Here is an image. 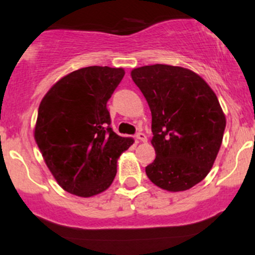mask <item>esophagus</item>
I'll return each mask as SVG.
<instances>
[{"label":"esophagus","mask_w":255,"mask_h":255,"mask_svg":"<svg viewBox=\"0 0 255 255\" xmlns=\"http://www.w3.org/2000/svg\"><path fill=\"white\" fill-rule=\"evenodd\" d=\"M136 137L140 140V141H142V142L147 141V136H146L144 133H137L136 134Z\"/></svg>","instance_id":"esophagus-1"}]
</instances>
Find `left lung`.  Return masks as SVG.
<instances>
[{
  "label": "left lung",
  "mask_w": 255,
  "mask_h": 255,
  "mask_svg": "<svg viewBox=\"0 0 255 255\" xmlns=\"http://www.w3.org/2000/svg\"><path fill=\"white\" fill-rule=\"evenodd\" d=\"M130 75L152 115L156 158L146 175L165 191L192 188L211 170L223 140L227 121L217 96L197 73L182 67L144 66Z\"/></svg>",
  "instance_id": "1"
}]
</instances>
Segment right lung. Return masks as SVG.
<instances>
[{"label": "right lung", "mask_w": 255, "mask_h": 255, "mask_svg": "<svg viewBox=\"0 0 255 255\" xmlns=\"http://www.w3.org/2000/svg\"><path fill=\"white\" fill-rule=\"evenodd\" d=\"M124 75L122 68L85 67L60 79L40 102L34 140L71 194L89 198L109 188L119 157L134 142L113 130L107 109Z\"/></svg>", "instance_id": "right-lung-1"}]
</instances>
